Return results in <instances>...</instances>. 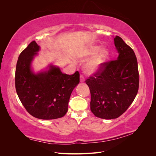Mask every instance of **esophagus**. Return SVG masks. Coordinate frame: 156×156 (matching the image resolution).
<instances>
[{
  "mask_svg": "<svg viewBox=\"0 0 156 156\" xmlns=\"http://www.w3.org/2000/svg\"><path fill=\"white\" fill-rule=\"evenodd\" d=\"M80 81H81V83L84 82V77L83 75H81V77H80Z\"/></svg>",
  "mask_w": 156,
  "mask_h": 156,
  "instance_id": "34e87169",
  "label": "esophagus"
}]
</instances>
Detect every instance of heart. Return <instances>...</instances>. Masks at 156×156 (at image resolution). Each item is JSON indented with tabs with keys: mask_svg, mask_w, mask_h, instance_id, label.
<instances>
[{
	"mask_svg": "<svg viewBox=\"0 0 156 156\" xmlns=\"http://www.w3.org/2000/svg\"><path fill=\"white\" fill-rule=\"evenodd\" d=\"M98 46H92L88 49V53L89 55H93L96 53L98 50ZM108 50L103 48L98 52L94 57L90 60L88 62L84 65V71L85 72L89 74H92L96 72L98 69H100L101 67V66L105 62V61L108 58Z\"/></svg>",
	"mask_w": 156,
	"mask_h": 156,
	"instance_id": "heart-1",
	"label": "heart"
}]
</instances>
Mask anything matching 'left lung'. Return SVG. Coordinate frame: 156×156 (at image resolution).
Returning <instances> with one entry per match:
<instances>
[{"mask_svg": "<svg viewBox=\"0 0 156 156\" xmlns=\"http://www.w3.org/2000/svg\"><path fill=\"white\" fill-rule=\"evenodd\" d=\"M116 60L106 62L94 76L86 80L91 94L90 110L103 119L119 117L128 108L137 94L138 64L133 50L116 36Z\"/></svg>", "mask_w": 156, "mask_h": 156, "instance_id": "1", "label": "left lung"}]
</instances>
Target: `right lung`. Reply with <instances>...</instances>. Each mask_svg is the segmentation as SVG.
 <instances>
[{
	"mask_svg": "<svg viewBox=\"0 0 156 156\" xmlns=\"http://www.w3.org/2000/svg\"><path fill=\"white\" fill-rule=\"evenodd\" d=\"M40 50L32 41L19 56L16 69V89L25 109L35 118L52 120L64 116L68 111L69 98L79 83V73L72 75L61 72L59 68L37 74L31 69V62Z\"/></svg>",
	"mask_w": 156,
	"mask_h": 156,
	"instance_id": "1",
	"label": "right lung"
}]
</instances>
